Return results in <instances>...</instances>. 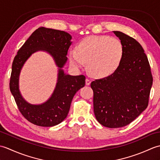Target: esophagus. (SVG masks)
Segmentation results:
<instances>
[{"label":"esophagus","instance_id":"esophagus-1","mask_svg":"<svg viewBox=\"0 0 160 160\" xmlns=\"http://www.w3.org/2000/svg\"><path fill=\"white\" fill-rule=\"evenodd\" d=\"M91 82V80L90 79H89V78H87V79H86V84H87V85H90Z\"/></svg>","mask_w":160,"mask_h":160}]
</instances>
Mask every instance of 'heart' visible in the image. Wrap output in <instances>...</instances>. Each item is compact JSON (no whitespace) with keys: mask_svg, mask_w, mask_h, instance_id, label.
Wrapping results in <instances>:
<instances>
[{"mask_svg":"<svg viewBox=\"0 0 160 160\" xmlns=\"http://www.w3.org/2000/svg\"><path fill=\"white\" fill-rule=\"evenodd\" d=\"M122 56L123 47L120 40L107 36H95L83 39L76 51H71L69 60L77 68L88 62V69L93 76L104 77L116 70Z\"/></svg>","mask_w":160,"mask_h":160,"instance_id":"b5f03b06","label":"heart"}]
</instances>
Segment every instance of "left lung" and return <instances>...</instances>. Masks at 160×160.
Masks as SVG:
<instances>
[{"instance_id":"left-lung-1","label":"left lung","mask_w":160,"mask_h":160,"mask_svg":"<svg viewBox=\"0 0 160 160\" xmlns=\"http://www.w3.org/2000/svg\"><path fill=\"white\" fill-rule=\"evenodd\" d=\"M113 33L123 47L120 65L111 76L91 83L95 116L111 128L130 124L147 108L152 84L150 64L140 44L121 32Z\"/></svg>"}]
</instances>
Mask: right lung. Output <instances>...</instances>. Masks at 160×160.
Returning <instances> with one entry per match:
<instances>
[{"label": "right lung", "instance_id": "obj_1", "mask_svg": "<svg viewBox=\"0 0 160 160\" xmlns=\"http://www.w3.org/2000/svg\"><path fill=\"white\" fill-rule=\"evenodd\" d=\"M71 39L70 34L64 31L39 28L20 47L13 59L9 81L10 91L20 113L33 124L48 127L62 122L69 113L74 95L85 85L86 78L83 75L76 76L66 75L61 69L67 60ZM39 50H46L53 56L59 67V73L52 97L42 105H32L27 103L20 95L18 78L25 61L33 52Z\"/></svg>", "mask_w": 160, "mask_h": 160}]
</instances>
